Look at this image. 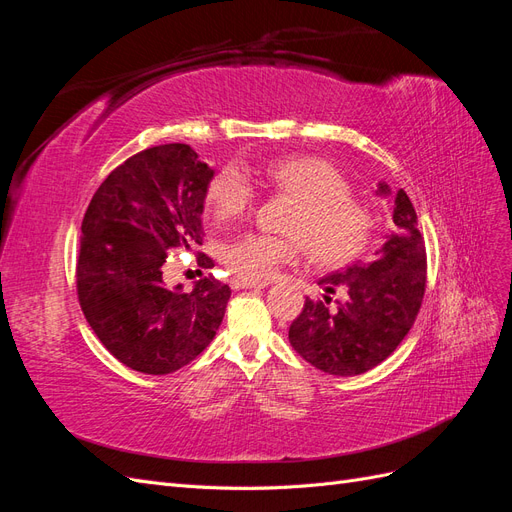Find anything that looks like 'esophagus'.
I'll list each match as a JSON object with an SVG mask.
<instances>
[{
  "instance_id": "34e87169",
  "label": "esophagus",
  "mask_w": 512,
  "mask_h": 512,
  "mask_svg": "<svg viewBox=\"0 0 512 512\" xmlns=\"http://www.w3.org/2000/svg\"><path fill=\"white\" fill-rule=\"evenodd\" d=\"M232 288H267L269 282H256V280H243V277H235L230 282Z\"/></svg>"
}]
</instances>
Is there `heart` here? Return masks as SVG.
I'll list each match as a JSON object with an SVG mask.
<instances>
[{"label": "heart", "instance_id": "obj_1", "mask_svg": "<svg viewBox=\"0 0 512 512\" xmlns=\"http://www.w3.org/2000/svg\"><path fill=\"white\" fill-rule=\"evenodd\" d=\"M262 181L297 200L286 232L271 237L247 232L224 245L222 262L243 280L267 282L303 252L316 265L339 267L361 256L371 243L376 218L350 198V183L339 168L322 158H284L262 166ZM254 190L243 170L228 164L209 183L207 205L215 218H239L252 207Z\"/></svg>", "mask_w": 512, "mask_h": 512}]
</instances>
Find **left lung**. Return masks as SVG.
Wrapping results in <instances>:
<instances>
[{"label":"left lung","instance_id":"obj_1","mask_svg":"<svg viewBox=\"0 0 512 512\" xmlns=\"http://www.w3.org/2000/svg\"><path fill=\"white\" fill-rule=\"evenodd\" d=\"M378 196H391L378 183ZM395 230L376 252V260H354L342 271L318 280L324 301L305 299L290 324L288 339L307 363L324 374L359 376L380 365L408 335L423 303L427 284L425 239L404 190L395 194ZM346 287V302L328 307L330 294Z\"/></svg>","mask_w":512,"mask_h":512}]
</instances>
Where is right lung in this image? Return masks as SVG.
<instances>
[{
    "label": "right lung",
    "mask_w": 512,
    "mask_h": 512,
    "mask_svg": "<svg viewBox=\"0 0 512 512\" xmlns=\"http://www.w3.org/2000/svg\"><path fill=\"white\" fill-rule=\"evenodd\" d=\"M211 179L213 168L190 145L151 147L117 166L85 211L76 258L81 309L104 348L141 374L188 365L222 324L226 284L209 275L183 292L162 280L168 250L203 245Z\"/></svg>",
    "instance_id": "obj_1"
}]
</instances>
